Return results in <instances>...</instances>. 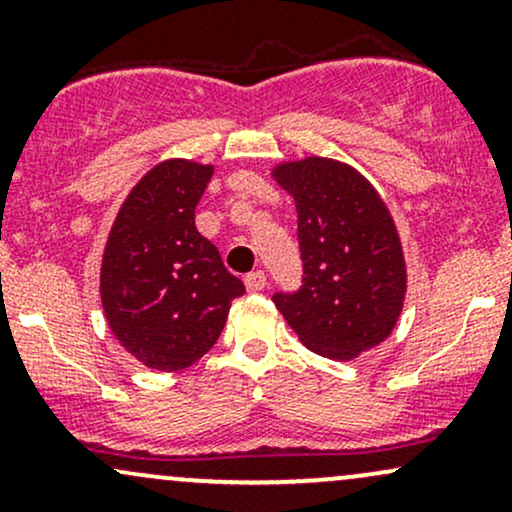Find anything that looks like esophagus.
Instances as JSON below:
<instances>
[{
	"mask_svg": "<svg viewBox=\"0 0 512 512\" xmlns=\"http://www.w3.org/2000/svg\"><path fill=\"white\" fill-rule=\"evenodd\" d=\"M264 286H267V276H264V272H260V269L245 276V289H248L250 293L264 291Z\"/></svg>",
	"mask_w": 512,
	"mask_h": 512,
	"instance_id": "obj_1",
	"label": "esophagus"
}]
</instances>
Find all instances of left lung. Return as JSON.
Returning <instances> with one entry per match:
<instances>
[{
    "instance_id": "1",
    "label": "left lung",
    "mask_w": 512,
    "mask_h": 512,
    "mask_svg": "<svg viewBox=\"0 0 512 512\" xmlns=\"http://www.w3.org/2000/svg\"><path fill=\"white\" fill-rule=\"evenodd\" d=\"M293 197L303 286L274 303L305 349L354 361L395 330L407 296V262L395 219L354 166L325 156L276 163Z\"/></svg>"
}]
</instances>
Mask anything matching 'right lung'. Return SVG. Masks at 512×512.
I'll return each mask as SVG.
<instances>
[{
	"instance_id": "obj_1",
	"label": "right lung",
	"mask_w": 512,
	"mask_h": 512,
	"mask_svg": "<svg viewBox=\"0 0 512 512\" xmlns=\"http://www.w3.org/2000/svg\"><path fill=\"white\" fill-rule=\"evenodd\" d=\"M214 166L168 158L129 190L101 260V303L115 339L146 368H190L226 327L245 286L195 226Z\"/></svg>"
}]
</instances>
